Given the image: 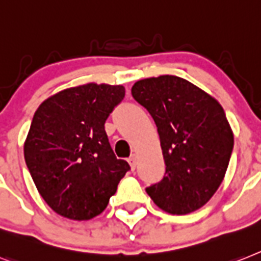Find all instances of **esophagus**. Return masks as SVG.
Here are the masks:
<instances>
[{
	"label": "esophagus",
	"mask_w": 261,
	"mask_h": 261,
	"mask_svg": "<svg viewBox=\"0 0 261 261\" xmlns=\"http://www.w3.org/2000/svg\"><path fill=\"white\" fill-rule=\"evenodd\" d=\"M128 161H129V165H130V168H132V169H135L136 165H137V156H136L135 153L130 154V157L128 159Z\"/></svg>",
	"instance_id": "34e87169"
}]
</instances>
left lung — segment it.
I'll use <instances>...</instances> for the list:
<instances>
[{"mask_svg":"<svg viewBox=\"0 0 261 261\" xmlns=\"http://www.w3.org/2000/svg\"><path fill=\"white\" fill-rule=\"evenodd\" d=\"M132 96L153 117L165 161L164 178L146 193L171 215L195 212L219 189L233 149L223 107L192 83L168 74L140 80Z\"/></svg>","mask_w":261,"mask_h":261,"instance_id":"obj_1","label":"left lung"}]
</instances>
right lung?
<instances>
[{"label": "right lung", "instance_id": "1", "mask_svg": "<svg viewBox=\"0 0 261 261\" xmlns=\"http://www.w3.org/2000/svg\"><path fill=\"white\" fill-rule=\"evenodd\" d=\"M125 96L122 85L89 83L41 102L23 144L33 181L51 210L90 220L107 208L129 164L118 160L105 121Z\"/></svg>", "mask_w": 261, "mask_h": 261}]
</instances>
